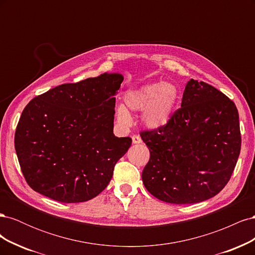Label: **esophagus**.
<instances>
[{
    "instance_id": "34e87169",
    "label": "esophagus",
    "mask_w": 255,
    "mask_h": 255,
    "mask_svg": "<svg viewBox=\"0 0 255 255\" xmlns=\"http://www.w3.org/2000/svg\"><path fill=\"white\" fill-rule=\"evenodd\" d=\"M132 140H133V143H141L142 142L141 137L139 135H133Z\"/></svg>"
}]
</instances>
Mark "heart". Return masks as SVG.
I'll return each mask as SVG.
<instances>
[{"instance_id": "heart-1", "label": "heart", "mask_w": 255, "mask_h": 255, "mask_svg": "<svg viewBox=\"0 0 255 255\" xmlns=\"http://www.w3.org/2000/svg\"><path fill=\"white\" fill-rule=\"evenodd\" d=\"M179 100V91L170 83H146L136 88L128 89L123 95L125 105L116 109V117L120 125L128 127L132 123L128 109L142 112L141 122L150 128L166 126L171 119Z\"/></svg>"}]
</instances>
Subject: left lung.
<instances>
[{
  "instance_id": "1",
  "label": "left lung",
  "mask_w": 255,
  "mask_h": 255,
  "mask_svg": "<svg viewBox=\"0 0 255 255\" xmlns=\"http://www.w3.org/2000/svg\"><path fill=\"white\" fill-rule=\"evenodd\" d=\"M150 151L141 174L161 201L202 202L231 179L241 153L238 111L232 100L204 82L190 80L181 109L166 126L140 133Z\"/></svg>"
}]
</instances>
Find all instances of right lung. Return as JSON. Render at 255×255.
Returning <instances> with one entry per match:
<instances>
[{
    "label": "right lung",
    "mask_w": 255,
    "mask_h": 255,
    "mask_svg": "<svg viewBox=\"0 0 255 255\" xmlns=\"http://www.w3.org/2000/svg\"><path fill=\"white\" fill-rule=\"evenodd\" d=\"M120 73L63 84L34 98L14 134L21 170L35 191L64 203L97 197L132 144L114 134Z\"/></svg>",
    "instance_id": "add662e5"
}]
</instances>
